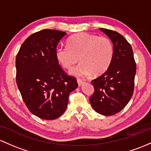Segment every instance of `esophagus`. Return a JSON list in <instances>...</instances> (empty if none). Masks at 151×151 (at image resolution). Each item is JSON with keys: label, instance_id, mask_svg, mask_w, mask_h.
<instances>
[{"label": "esophagus", "instance_id": "obj_1", "mask_svg": "<svg viewBox=\"0 0 151 151\" xmlns=\"http://www.w3.org/2000/svg\"><path fill=\"white\" fill-rule=\"evenodd\" d=\"M77 83L78 85L79 86H81V85L83 83V80H81V79H77Z\"/></svg>", "mask_w": 151, "mask_h": 151}]
</instances>
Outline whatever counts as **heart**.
Here are the masks:
<instances>
[{
  "instance_id": "b5f03b06",
  "label": "heart",
  "mask_w": 151,
  "mask_h": 151,
  "mask_svg": "<svg viewBox=\"0 0 151 151\" xmlns=\"http://www.w3.org/2000/svg\"><path fill=\"white\" fill-rule=\"evenodd\" d=\"M68 45L58 47L55 55L64 68L70 69L79 59L81 62L70 71L75 76H98L104 73L111 65L114 55V47L105 36L80 33L68 40Z\"/></svg>"
}]
</instances>
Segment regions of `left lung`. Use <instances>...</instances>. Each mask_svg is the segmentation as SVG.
<instances>
[{
	"instance_id": "left-lung-1",
	"label": "left lung",
	"mask_w": 151,
	"mask_h": 151,
	"mask_svg": "<svg viewBox=\"0 0 151 151\" xmlns=\"http://www.w3.org/2000/svg\"><path fill=\"white\" fill-rule=\"evenodd\" d=\"M99 29L112 41L114 55L108 70L91 81L95 91L90 102L97 113L112 116L126 107L133 96L136 64L131 45L123 35L106 28Z\"/></svg>"
}]
</instances>
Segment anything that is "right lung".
Segmentation results:
<instances>
[{
  "mask_svg": "<svg viewBox=\"0 0 151 151\" xmlns=\"http://www.w3.org/2000/svg\"><path fill=\"white\" fill-rule=\"evenodd\" d=\"M66 33L42 30L22 44L16 59V83L28 110L45 120H54L65 111L69 94L78 87L56 58V47Z\"/></svg>",
  "mask_w": 151,
  "mask_h": 151,
  "instance_id": "1",
  "label": "right lung"
}]
</instances>
